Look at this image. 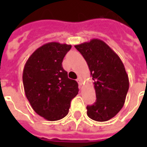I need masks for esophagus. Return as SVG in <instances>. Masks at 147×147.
Wrapping results in <instances>:
<instances>
[{
    "label": "esophagus",
    "instance_id": "34e87169",
    "mask_svg": "<svg viewBox=\"0 0 147 147\" xmlns=\"http://www.w3.org/2000/svg\"><path fill=\"white\" fill-rule=\"evenodd\" d=\"M77 82H78V85H79V87H80V88H82V82L81 81V79L79 78L77 79Z\"/></svg>",
    "mask_w": 147,
    "mask_h": 147
}]
</instances>
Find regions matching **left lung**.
Instances as JSON below:
<instances>
[{
    "instance_id": "8db88e82",
    "label": "left lung",
    "mask_w": 147,
    "mask_h": 147,
    "mask_svg": "<svg viewBox=\"0 0 147 147\" xmlns=\"http://www.w3.org/2000/svg\"><path fill=\"white\" fill-rule=\"evenodd\" d=\"M87 62L94 80L96 100L88 105L87 114L96 121H107L123 107L129 89V79L117 54L104 41L93 39L75 46Z\"/></svg>"
}]
</instances>
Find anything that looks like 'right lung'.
Wrapping results in <instances>:
<instances>
[{
	"mask_svg": "<svg viewBox=\"0 0 147 147\" xmlns=\"http://www.w3.org/2000/svg\"><path fill=\"white\" fill-rule=\"evenodd\" d=\"M71 45L48 42L26 61L23 71L24 92L34 111L47 121L63 118L72 98L78 94L77 82L68 78L62 60Z\"/></svg>",
	"mask_w": 147,
	"mask_h": 147,
	"instance_id": "obj_1",
	"label": "right lung"
}]
</instances>
